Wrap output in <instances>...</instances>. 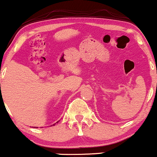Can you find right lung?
Instances as JSON below:
<instances>
[{
	"mask_svg": "<svg viewBox=\"0 0 157 157\" xmlns=\"http://www.w3.org/2000/svg\"><path fill=\"white\" fill-rule=\"evenodd\" d=\"M58 122H57V123H58ZM55 124H53V125H55Z\"/></svg>",
	"mask_w": 157,
	"mask_h": 157,
	"instance_id": "1",
	"label": "right lung"
}]
</instances>
